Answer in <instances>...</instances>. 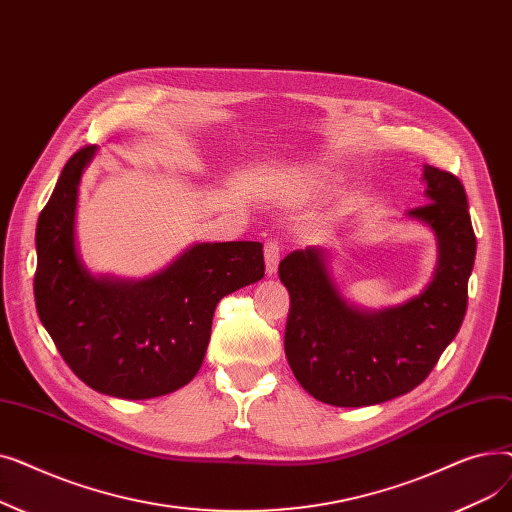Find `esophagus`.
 Segmentation results:
<instances>
[{
    "instance_id": "1",
    "label": "esophagus",
    "mask_w": 512,
    "mask_h": 512,
    "mask_svg": "<svg viewBox=\"0 0 512 512\" xmlns=\"http://www.w3.org/2000/svg\"><path fill=\"white\" fill-rule=\"evenodd\" d=\"M263 255H265V272L267 276H274L278 272V263H280V245L278 240H267L263 245Z\"/></svg>"
}]
</instances>
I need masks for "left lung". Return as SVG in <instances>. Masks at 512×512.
I'll use <instances>...</instances> for the list:
<instances>
[{
	"label": "left lung",
	"instance_id": "1",
	"mask_svg": "<svg viewBox=\"0 0 512 512\" xmlns=\"http://www.w3.org/2000/svg\"><path fill=\"white\" fill-rule=\"evenodd\" d=\"M423 180L427 203L407 215L434 230L438 265L407 303L382 311L351 305L317 247L280 261L290 294L286 359L299 384L326 405L369 407L411 392L461 330L477 251L465 186L434 166H425Z\"/></svg>",
	"mask_w": 512,
	"mask_h": 512
}]
</instances>
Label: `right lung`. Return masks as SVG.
<instances>
[{
	"label": "right lung",
	"mask_w": 512,
	"mask_h": 512,
	"mask_svg": "<svg viewBox=\"0 0 512 512\" xmlns=\"http://www.w3.org/2000/svg\"><path fill=\"white\" fill-rule=\"evenodd\" d=\"M97 147L64 166L37 222L35 303L62 359L89 388L145 400L191 382L215 307L263 278L261 242H197L145 280L93 276L76 251L78 184Z\"/></svg>",
	"instance_id": "right-lung-1"
}]
</instances>
